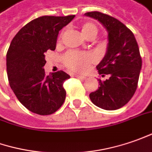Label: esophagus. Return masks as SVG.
Masks as SVG:
<instances>
[{
  "label": "esophagus",
  "mask_w": 152,
  "mask_h": 152,
  "mask_svg": "<svg viewBox=\"0 0 152 152\" xmlns=\"http://www.w3.org/2000/svg\"><path fill=\"white\" fill-rule=\"evenodd\" d=\"M76 77H77V78H79V79H81V80H85L86 79V77L83 76H80V75H76Z\"/></svg>",
  "instance_id": "34e87169"
}]
</instances>
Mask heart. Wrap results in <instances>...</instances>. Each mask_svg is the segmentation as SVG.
<instances>
[{
    "label": "heart",
    "instance_id": "heart-1",
    "mask_svg": "<svg viewBox=\"0 0 152 152\" xmlns=\"http://www.w3.org/2000/svg\"><path fill=\"white\" fill-rule=\"evenodd\" d=\"M81 30L82 34L86 39H94L98 33L97 27L92 23L84 22L81 24ZM61 37V34L60 36ZM95 61V57L90 53H79L70 51L63 56L64 65L70 70L74 71L83 72L87 70L88 66Z\"/></svg>",
    "mask_w": 152,
    "mask_h": 152
}]
</instances>
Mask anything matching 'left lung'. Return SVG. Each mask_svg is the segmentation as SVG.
<instances>
[{"label": "left lung", "mask_w": 152, "mask_h": 152, "mask_svg": "<svg viewBox=\"0 0 152 152\" xmlns=\"http://www.w3.org/2000/svg\"><path fill=\"white\" fill-rule=\"evenodd\" d=\"M85 15L99 21L108 33L106 55L97 66L99 75L108 78L98 79L100 86L89 97L97 107L116 110L131 99L137 88L142 66L138 44L133 33L118 19L99 12Z\"/></svg>", "instance_id": "1"}]
</instances>
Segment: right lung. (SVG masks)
Wrapping results in <instances>:
<instances>
[{
	"mask_svg": "<svg viewBox=\"0 0 152 152\" xmlns=\"http://www.w3.org/2000/svg\"><path fill=\"white\" fill-rule=\"evenodd\" d=\"M74 18L43 16L34 19L19 30L9 46V84L20 102L34 113L52 114L66 99L63 84L70 76L63 71L46 76L45 53L55 50L59 31Z\"/></svg>",
	"mask_w": 152,
	"mask_h": 152,
	"instance_id": "obj_1",
	"label": "right lung"
}]
</instances>
